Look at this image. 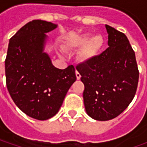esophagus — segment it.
<instances>
[{"label": "esophagus", "instance_id": "1", "mask_svg": "<svg viewBox=\"0 0 147 147\" xmlns=\"http://www.w3.org/2000/svg\"><path fill=\"white\" fill-rule=\"evenodd\" d=\"M75 74H76V78L78 80H79L80 79V78H81V74L78 72V71L76 70V72H75Z\"/></svg>", "mask_w": 147, "mask_h": 147}]
</instances>
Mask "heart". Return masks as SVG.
<instances>
[{"label":"heart","instance_id":"b5f03b06","mask_svg":"<svg viewBox=\"0 0 147 147\" xmlns=\"http://www.w3.org/2000/svg\"><path fill=\"white\" fill-rule=\"evenodd\" d=\"M90 36V33H84L78 36L69 42L67 43L65 48L66 50H69L70 48L81 47L83 45L79 53V58L83 62H87L98 54L104 44L103 37L100 35L96 34L91 37Z\"/></svg>","mask_w":147,"mask_h":147}]
</instances>
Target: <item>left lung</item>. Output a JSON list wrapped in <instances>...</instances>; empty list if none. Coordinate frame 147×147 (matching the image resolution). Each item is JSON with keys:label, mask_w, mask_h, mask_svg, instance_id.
Wrapping results in <instances>:
<instances>
[{"label": "left lung", "mask_w": 147, "mask_h": 147, "mask_svg": "<svg viewBox=\"0 0 147 147\" xmlns=\"http://www.w3.org/2000/svg\"><path fill=\"white\" fill-rule=\"evenodd\" d=\"M108 48L76 67L84 84L88 115L99 121L119 115L133 100L139 72L135 52L124 33L105 24Z\"/></svg>", "instance_id": "8db88e82"}]
</instances>
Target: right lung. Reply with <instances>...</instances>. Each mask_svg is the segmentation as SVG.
Instances as JSON below:
<instances>
[{
    "mask_svg": "<svg viewBox=\"0 0 147 147\" xmlns=\"http://www.w3.org/2000/svg\"><path fill=\"white\" fill-rule=\"evenodd\" d=\"M57 24L32 20L9 39L5 61L6 86L15 105L24 114L47 120L59 111L72 84L76 81L75 69L55 68L44 51L46 33Z\"/></svg>",
    "mask_w": 147,
    "mask_h": 147,
    "instance_id": "right-lung-1",
    "label": "right lung"
}]
</instances>
